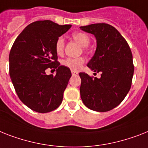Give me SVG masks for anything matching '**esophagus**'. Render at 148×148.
<instances>
[{"instance_id": "1", "label": "esophagus", "mask_w": 148, "mask_h": 148, "mask_svg": "<svg viewBox=\"0 0 148 148\" xmlns=\"http://www.w3.org/2000/svg\"><path fill=\"white\" fill-rule=\"evenodd\" d=\"M78 72L77 71H72V75H77V74H78Z\"/></svg>"}]
</instances>
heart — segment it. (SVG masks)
Masks as SVG:
<instances>
[{
  "label": "heart",
  "instance_id": "heart-1",
  "mask_svg": "<svg viewBox=\"0 0 148 148\" xmlns=\"http://www.w3.org/2000/svg\"><path fill=\"white\" fill-rule=\"evenodd\" d=\"M72 36L82 47H88L90 44V38L85 33L80 32H74ZM64 45H65L64 38L63 37L58 38L56 41V45H55V49H56L57 53H61L63 52V49H64ZM84 63H85V59L83 57H77V58L68 57L62 61V64L64 66L69 68L73 71H78Z\"/></svg>",
  "mask_w": 148,
  "mask_h": 148
}]
</instances>
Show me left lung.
Masks as SVG:
<instances>
[{
    "mask_svg": "<svg viewBox=\"0 0 148 148\" xmlns=\"http://www.w3.org/2000/svg\"><path fill=\"white\" fill-rule=\"evenodd\" d=\"M80 29L96 38L97 48L87 66L101 73L100 79L79 73L82 101L92 110H111L124 100L131 88L134 73L131 49L118 30L109 24L95 23Z\"/></svg>",
    "mask_w": 148,
    "mask_h": 148,
    "instance_id": "8db88e82",
    "label": "left lung"
}]
</instances>
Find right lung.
I'll return each mask as SVG.
<instances>
[{
  "label": "right lung",
  "mask_w": 148,
  "mask_h": 148,
  "mask_svg": "<svg viewBox=\"0 0 148 148\" xmlns=\"http://www.w3.org/2000/svg\"><path fill=\"white\" fill-rule=\"evenodd\" d=\"M71 25H58L51 20L29 24L16 38L9 55L10 76L20 101L38 113L56 110L62 103L71 71L57 61V38ZM47 68L57 73L47 76Z\"/></svg>",
  "instance_id": "right-lung-1"
}]
</instances>
